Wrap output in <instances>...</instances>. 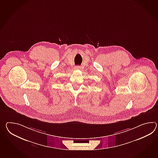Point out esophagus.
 <instances>
[{
	"mask_svg": "<svg viewBox=\"0 0 158 158\" xmlns=\"http://www.w3.org/2000/svg\"><path fill=\"white\" fill-rule=\"evenodd\" d=\"M81 68V67L79 66H77L75 67V70H80Z\"/></svg>",
	"mask_w": 158,
	"mask_h": 158,
	"instance_id": "obj_1",
	"label": "esophagus"
}]
</instances>
